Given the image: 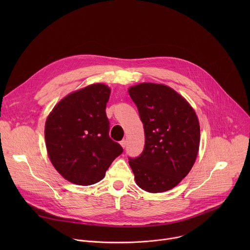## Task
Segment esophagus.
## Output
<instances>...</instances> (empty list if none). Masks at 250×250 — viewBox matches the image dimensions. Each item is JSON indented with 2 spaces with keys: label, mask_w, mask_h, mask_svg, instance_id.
I'll list each match as a JSON object with an SVG mask.
<instances>
[{
  "label": "esophagus",
  "mask_w": 250,
  "mask_h": 250,
  "mask_svg": "<svg viewBox=\"0 0 250 250\" xmlns=\"http://www.w3.org/2000/svg\"><path fill=\"white\" fill-rule=\"evenodd\" d=\"M120 145H121V146H122L123 148H125V146H126V141L124 139V140H122V141L120 142Z\"/></svg>",
  "instance_id": "34e87169"
}]
</instances>
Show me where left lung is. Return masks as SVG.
I'll return each instance as SVG.
<instances>
[{
    "instance_id": "left-lung-1",
    "label": "left lung",
    "mask_w": 250,
    "mask_h": 250,
    "mask_svg": "<svg viewBox=\"0 0 250 250\" xmlns=\"http://www.w3.org/2000/svg\"><path fill=\"white\" fill-rule=\"evenodd\" d=\"M144 124L146 145L129 158L136 185L148 193L169 191L192 169L200 146V124L188 101L164 84L140 83L128 88Z\"/></svg>"
}]
</instances>
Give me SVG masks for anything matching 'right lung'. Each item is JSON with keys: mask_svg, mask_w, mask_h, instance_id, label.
<instances>
[{"mask_svg": "<svg viewBox=\"0 0 250 250\" xmlns=\"http://www.w3.org/2000/svg\"><path fill=\"white\" fill-rule=\"evenodd\" d=\"M111 88L91 84L61 99L44 126L50 162L67 181L89 186L101 181L122 146L109 136L105 105Z\"/></svg>", "mask_w": 250, "mask_h": 250, "instance_id": "1", "label": "right lung"}]
</instances>
